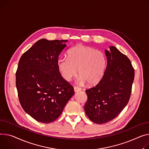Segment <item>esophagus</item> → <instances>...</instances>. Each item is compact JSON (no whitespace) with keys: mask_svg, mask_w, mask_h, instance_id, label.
Here are the masks:
<instances>
[{"mask_svg":"<svg viewBox=\"0 0 149 149\" xmlns=\"http://www.w3.org/2000/svg\"><path fill=\"white\" fill-rule=\"evenodd\" d=\"M74 92H78V91H80L81 90V88L78 87H76V86H75V87H74Z\"/></svg>","mask_w":149,"mask_h":149,"instance_id":"esophagus-1","label":"esophagus"}]
</instances>
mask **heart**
<instances>
[{
  "instance_id": "obj_1",
  "label": "heart",
  "mask_w": 149,
  "mask_h": 149,
  "mask_svg": "<svg viewBox=\"0 0 149 149\" xmlns=\"http://www.w3.org/2000/svg\"><path fill=\"white\" fill-rule=\"evenodd\" d=\"M57 68L62 77L69 81L78 73L80 75L78 83L84 84L87 82L94 84L100 81L103 77L107 66L105 54L95 49L78 45L71 48L67 57L58 58Z\"/></svg>"
}]
</instances>
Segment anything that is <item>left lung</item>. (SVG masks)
<instances>
[{"instance_id":"1","label":"left lung","mask_w":149,"mask_h":149,"mask_svg":"<svg viewBox=\"0 0 149 149\" xmlns=\"http://www.w3.org/2000/svg\"><path fill=\"white\" fill-rule=\"evenodd\" d=\"M106 50L105 73L95 86L86 90L84 111L91 121L103 124L116 118L127 104L134 80V69L128 57L113 47Z\"/></svg>"}]
</instances>
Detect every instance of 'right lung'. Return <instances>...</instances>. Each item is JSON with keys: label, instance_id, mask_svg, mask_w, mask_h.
Listing matches in <instances>:
<instances>
[{"label": "right lung", "instance_id": "1", "mask_svg": "<svg viewBox=\"0 0 149 149\" xmlns=\"http://www.w3.org/2000/svg\"><path fill=\"white\" fill-rule=\"evenodd\" d=\"M68 40L38 41L22 56L16 87L23 110L44 123L55 121L74 95L72 86L59 72L58 57Z\"/></svg>", "mask_w": 149, "mask_h": 149}]
</instances>
